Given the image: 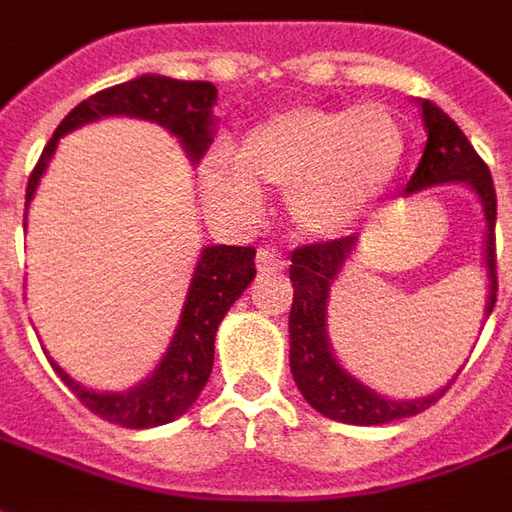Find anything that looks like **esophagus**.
Segmentation results:
<instances>
[{
  "label": "esophagus",
  "instance_id": "esophagus-1",
  "mask_svg": "<svg viewBox=\"0 0 512 512\" xmlns=\"http://www.w3.org/2000/svg\"><path fill=\"white\" fill-rule=\"evenodd\" d=\"M285 268V257L274 252V249H260L257 252V271L260 274H277Z\"/></svg>",
  "mask_w": 512,
  "mask_h": 512
}]
</instances>
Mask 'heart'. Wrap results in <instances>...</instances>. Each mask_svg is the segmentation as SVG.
I'll return each mask as SVG.
<instances>
[{
	"label": "heart",
	"mask_w": 512,
	"mask_h": 512,
	"mask_svg": "<svg viewBox=\"0 0 512 512\" xmlns=\"http://www.w3.org/2000/svg\"><path fill=\"white\" fill-rule=\"evenodd\" d=\"M406 158L403 126L386 106H293L249 128L238 156L222 147L200 164L202 200L213 213L249 219L268 189L285 191L296 233L329 241L373 211Z\"/></svg>",
	"instance_id": "obj_1"
}]
</instances>
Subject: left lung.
<instances>
[{"instance_id":"1","label":"left lung","mask_w":512,"mask_h":512,"mask_svg":"<svg viewBox=\"0 0 512 512\" xmlns=\"http://www.w3.org/2000/svg\"><path fill=\"white\" fill-rule=\"evenodd\" d=\"M422 123L428 131L425 153L419 158L417 172L411 175L406 194L441 186V183H466L480 197L485 213V268H488V301L485 318L496 304V191L491 169L477 156L472 142L450 115H444L433 101H422ZM359 244V235H345L334 241L299 246L290 255V282H293V307H290V373L304 400L318 414L345 425H384L395 419L414 417L439 400L450 384L417 400H392L378 395L362 381H356L332 354L326 334V307L329 290L337 282V274L351 260Z\"/></svg>"}]
</instances>
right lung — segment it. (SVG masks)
<instances>
[{
	"label": "right lung",
	"instance_id": "right-lung-1",
	"mask_svg": "<svg viewBox=\"0 0 512 512\" xmlns=\"http://www.w3.org/2000/svg\"><path fill=\"white\" fill-rule=\"evenodd\" d=\"M213 104H216V87L211 82H180L153 73L90 95L87 101L68 112V117L49 139V145L43 147L38 164L29 175L27 208L54 150L60 145V136L101 117H139L158 123L172 136H178L191 164H197L213 142V123H216ZM255 274L252 246H205L191 274L189 293L183 301V312L169 340L167 354L161 356L156 370L142 384L131 386L128 392H93L79 381H73L54 359H49L51 367L73 395L106 422L136 430L167 425L180 414H186L208 384L213 370L216 329L227 310L249 288Z\"/></svg>",
	"mask_w": 512,
	"mask_h": 512
}]
</instances>
